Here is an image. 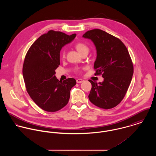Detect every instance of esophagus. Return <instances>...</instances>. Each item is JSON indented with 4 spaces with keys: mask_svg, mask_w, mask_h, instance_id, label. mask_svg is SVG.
<instances>
[{
    "mask_svg": "<svg viewBox=\"0 0 156 156\" xmlns=\"http://www.w3.org/2000/svg\"><path fill=\"white\" fill-rule=\"evenodd\" d=\"M76 82L77 83H82L83 82V80L82 79H78L76 80Z\"/></svg>",
    "mask_w": 156,
    "mask_h": 156,
    "instance_id": "obj_1",
    "label": "esophagus"
}]
</instances>
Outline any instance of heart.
Listing matches in <instances>:
<instances>
[{
    "mask_svg": "<svg viewBox=\"0 0 156 156\" xmlns=\"http://www.w3.org/2000/svg\"><path fill=\"white\" fill-rule=\"evenodd\" d=\"M75 48L81 55H82L85 53H88L89 50V46L86 43H85L83 42H82V41L77 42L75 44ZM61 56L62 59H65V58H66V52H65V51H62L61 52ZM77 71H79V69H77Z\"/></svg>",
    "mask_w": 156,
    "mask_h": 156,
    "instance_id": "b5f03b06",
    "label": "heart"
}]
</instances>
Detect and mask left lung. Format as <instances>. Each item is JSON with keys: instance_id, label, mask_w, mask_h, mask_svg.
Returning <instances> with one entry per match:
<instances>
[{"instance_id": "obj_1", "label": "left lung", "mask_w": 156, "mask_h": 156, "mask_svg": "<svg viewBox=\"0 0 156 156\" xmlns=\"http://www.w3.org/2000/svg\"><path fill=\"white\" fill-rule=\"evenodd\" d=\"M83 37L90 39L96 47L95 76L102 75L104 81L97 83L89 80L92 88L89 100L105 109L119 105L125 97L133 74V64L129 51L118 38L101 29L85 32Z\"/></svg>"}]
</instances>
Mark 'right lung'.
<instances>
[{
    "instance_id": "obj_1",
    "label": "right lung",
    "mask_w": 156,
    "mask_h": 156,
    "mask_svg": "<svg viewBox=\"0 0 156 156\" xmlns=\"http://www.w3.org/2000/svg\"><path fill=\"white\" fill-rule=\"evenodd\" d=\"M76 36V34L68 35L50 30L40 36L26 55L23 75L26 90L35 104L45 111H58L66 106L70 90L76 84L73 78L61 82L55 76V69L60 65L62 47Z\"/></svg>"
}]
</instances>
